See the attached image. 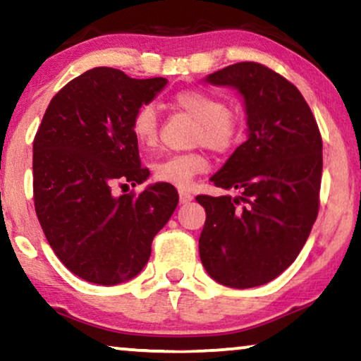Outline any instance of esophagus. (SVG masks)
Instances as JSON below:
<instances>
[{
	"instance_id": "esophagus-1",
	"label": "esophagus",
	"mask_w": 361,
	"mask_h": 361,
	"mask_svg": "<svg viewBox=\"0 0 361 361\" xmlns=\"http://www.w3.org/2000/svg\"><path fill=\"white\" fill-rule=\"evenodd\" d=\"M179 199L180 204H189L190 200H194V195H192L189 190H179Z\"/></svg>"
}]
</instances>
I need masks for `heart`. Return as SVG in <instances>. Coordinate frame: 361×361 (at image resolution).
<instances>
[{
    "label": "heart",
    "instance_id": "b5f03b06",
    "mask_svg": "<svg viewBox=\"0 0 361 361\" xmlns=\"http://www.w3.org/2000/svg\"><path fill=\"white\" fill-rule=\"evenodd\" d=\"M174 105L197 121L194 141L215 152L230 151L240 136V120L225 103L199 90H185L174 97ZM131 131L145 149H152L159 141V120L152 105H142L131 120ZM209 169L204 152L171 154L152 164L157 180L177 187H187L200 172Z\"/></svg>",
    "mask_w": 361,
    "mask_h": 361
}]
</instances>
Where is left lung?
Returning a JSON list of instances; mask_svg holds the SVG:
<instances>
[{
    "label": "left lung",
    "instance_id": "left-lung-1",
    "mask_svg": "<svg viewBox=\"0 0 361 361\" xmlns=\"http://www.w3.org/2000/svg\"><path fill=\"white\" fill-rule=\"evenodd\" d=\"M243 97L248 140L210 177L238 195H199V240L212 279L235 289L269 283L302 250L319 212L322 137L307 102L289 80L256 62L205 77Z\"/></svg>",
    "mask_w": 361,
    "mask_h": 361
}]
</instances>
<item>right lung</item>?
Returning <instances> with one entry per match:
<instances>
[{
	"instance_id": "right-lung-1",
	"label": "right lung",
	"mask_w": 361,
	"mask_h": 361,
	"mask_svg": "<svg viewBox=\"0 0 361 361\" xmlns=\"http://www.w3.org/2000/svg\"><path fill=\"white\" fill-rule=\"evenodd\" d=\"M167 78H131L95 67L56 93L34 137V205L44 235L68 271L115 286L141 273L157 231L174 214V185L156 182L140 195L115 187L142 184L131 131L136 110L154 100Z\"/></svg>"
}]
</instances>
